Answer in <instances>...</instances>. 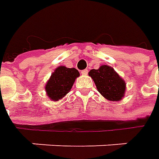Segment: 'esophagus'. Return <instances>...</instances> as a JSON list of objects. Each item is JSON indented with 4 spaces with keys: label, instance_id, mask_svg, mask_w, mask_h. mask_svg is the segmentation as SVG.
Returning a JSON list of instances; mask_svg holds the SVG:
<instances>
[{
    "label": "esophagus",
    "instance_id": "1",
    "mask_svg": "<svg viewBox=\"0 0 159 159\" xmlns=\"http://www.w3.org/2000/svg\"><path fill=\"white\" fill-rule=\"evenodd\" d=\"M88 72H89V70H81V74H82V75H87V74H88Z\"/></svg>",
    "mask_w": 159,
    "mask_h": 159
}]
</instances>
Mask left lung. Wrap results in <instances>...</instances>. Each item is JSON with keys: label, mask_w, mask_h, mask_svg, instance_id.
I'll list each match as a JSON object with an SVG mask.
<instances>
[{"label": "left lung", "mask_w": 159, "mask_h": 159, "mask_svg": "<svg viewBox=\"0 0 159 159\" xmlns=\"http://www.w3.org/2000/svg\"><path fill=\"white\" fill-rule=\"evenodd\" d=\"M89 75L94 80L97 91L109 101H120L124 98L125 81L109 65H101L97 70L92 69Z\"/></svg>", "instance_id": "obj_1"}]
</instances>
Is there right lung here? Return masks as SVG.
Instances as JSON below:
<instances>
[{"label": "right lung", "mask_w": 159, "mask_h": 159, "mask_svg": "<svg viewBox=\"0 0 159 159\" xmlns=\"http://www.w3.org/2000/svg\"><path fill=\"white\" fill-rule=\"evenodd\" d=\"M79 76L80 72L75 68L58 66L46 83L45 90L48 97L54 102L61 100L70 92Z\"/></svg>", "instance_id": "obj_1"}]
</instances>
